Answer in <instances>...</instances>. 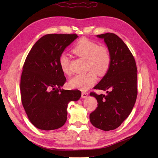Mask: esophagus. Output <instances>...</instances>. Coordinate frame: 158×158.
Listing matches in <instances>:
<instances>
[{
	"label": "esophagus",
	"mask_w": 158,
	"mask_h": 158,
	"mask_svg": "<svg viewBox=\"0 0 158 158\" xmlns=\"http://www.w3.org/2000/svg\"><path fill=\"white\" fill-rule=\"evenodd\" d=\"M88 94L86 92H82V98H86L88 97Z\"/></svg>",
	"instance_id": "1"
}]
</instances>
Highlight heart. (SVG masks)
Returning a JSON list of instances; mask_svg holds the SVG:
<instances>
[{"instance_id":"b5f03b06","label":"heart","mask_w":158,"mask_h":158,"mask_svg":"<svg viewBox=\"0 0 158 158\" xmlns=\"http://www.w3.org/2000/svg\"><path fill=\"white\" fill-rule=\"evenodd\" d=\"M72 51L86 59V69L89 70L86 73L76 75L70 80L69 85L73 88L81 90L89 89L96 81V74L99 76L106 75L111 66V57L107 47L99 46L96 43L85 37L81 38L76 42ZM59 63L63 73L70 75L68 56L64 53L60 55Z\"/></svg>"}]
</instances>
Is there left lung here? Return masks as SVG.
<instances>
[{"instance_id":"1","label":"left lung","mask_w":158,"mask_h":158,"mask_svg":"<svg viewBox=\"0 0 158 158\" xmlns=\"http://www.w3.org/2000/svg\"><path fill=\"white\" fill-rule=\"evenodd\" d=\"M103 39L111 57L107 73L94 88L107 91V95L91 92L98 107L89 114L91 123L105 131L120 126L131 113L137 98V68L127 45L114 33L98 35Z\"/></svg>"}]
</instances>
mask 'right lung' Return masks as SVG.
I'll use <instances>...</instances> for the list:
<instances>
[{
    "mask_svg": "<svg viewBox=\"0 0 158 158\" xmlns=\"http://www.w3.org/2000/svg\"><path fill=\"white\" fill-rule=\"evenodd\" d=\"M78 37L74 33L43 36L32 47L23 64L22 103L30 122L41 130L63 127L67 119L68 103L81 97L78 89H60L66 78L59 63L66 47Z\"/></svg>",
    "mask_w": 158,
    "mask_h": 158,
    "instance_id": "right-lung-1",
    "label": "right lung"
}]
</instances>
